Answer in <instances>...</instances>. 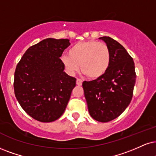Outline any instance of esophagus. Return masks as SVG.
Segmentation results:
<instances>
[{
    "instance_id": "34e87169",
    "label": "esophagus",
    "mask_w": 156,
    "mask_h": 156,
    "mask_svg": "<svg viewBox=\"0 0 156 156\" xmlns=\"http://www.w3.org/2000/svg\"><path fill=\"white\" fill-rule=\"evenodd\" d=\"M76 84H77V85H79V86L82 85V80H81V79H79V78L76 79Z\"/></svg>"
}]
</instances>
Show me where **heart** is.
I'll use <instances>...</instances> for the list:
<instances>
[{"label": "heart", "instance_id": "1", "mask_svg": "<svg viewBox=\"0 0 156 156\" xmlns=\"http://www.w3.org/2000/svg\"><path fill=\"white\" fill-rule=\"evenodd\" d=\"M61 62L70 74H74L80 69L90 79H98L108 70L111 63V52L104 43L95 40L82 41L69 49V55L61 58Z\"/></svg>", "mask_w": 156, "mask_h": 156}]
</instances>
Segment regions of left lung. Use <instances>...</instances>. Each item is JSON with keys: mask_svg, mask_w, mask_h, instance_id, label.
Wrapping results in <instances>:
<instances>
[{"mask_svg": "<svg viewBox=\"0 0 156 156\" xmlns=\"http://www.w3.org/2000/svg\"><path fill=\"white\" fill-rule=\"evenodd\" d=\"M99 39L110 50V66L102 77L84 81L82 87L90 116L98 122H108L120 116L129 105L136 73L133 58L120 43L106 36Z\"/></svg>", "mask_w": 156, "mask_h": 156, "instance_id": "8db88e82", "label": "left lung"}]
</instances>
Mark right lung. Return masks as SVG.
Instances as JSON below:
<instances>
[{
    "instance_id": "add662e5",
    "label": "right lung",
    "mask_w": 156,
    "mask_h": 156,
    "mask_svg": "<svg viewBox=\"0 0 156 156\" xmlns=\"http://www.w3.org/2000/svg\"><path fill=\"white\" fill-rule=\"evenodd\" d=\"M68 39L47 38L29 48L17 64L13 88L25 112L41 122L60 118L76 86V78L63 72L60 57Z\"/></svg>"
}]
</instances>
